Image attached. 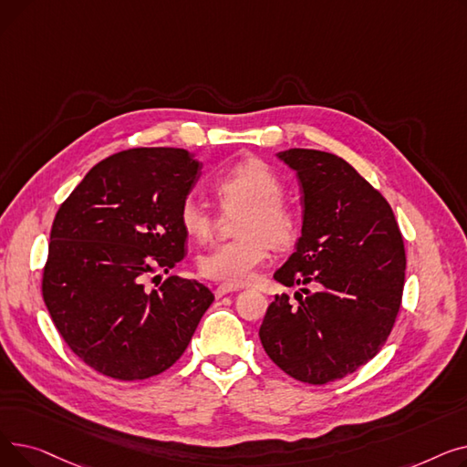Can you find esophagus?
<instances>
[{
  "mask_svg": "<svg viewBox=\"0 0 467 467\" xmlns=\"http://www.w3.org/2000/svg\"><path fill=\"white\" fill-rule=\"evenodd\" d=\"M233 291H238V287H233V285H219L213 293H215V297L219 299V297L229 296V293H233Z\"/></svg>",
  "mask_w": 467,
  "mask_h": 467,
  "instance_id": "1",
  "label": "esophagus"
}]
</instances>
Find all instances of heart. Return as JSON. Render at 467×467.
I'll list each match as a JSON object with an SVG mask.
<instances>
[{
	"mask_svg": "<svg viewBox=\"0 0 467 467\" xmlns=\"http://www.w3.org/2000/svg\"><path fill=\"white\" fill-rule=\"evenodd\" d=\"M213 191L223 208L246 206L236 223L234 240L221 242L199 257V273L225 285L248 284L255 268L266 259L268 244L285 248L296 240L297 219L280 202L282 182L276 171L259 159L242 161L213 182ZM183 231L204 240L213 227V215L208 206L196 199H187L180 208Z\"/></svg>",
	"mask_w": 467,
	"mask_h": 467,
	"instance_id": "1",
	"label": "heart"
}]
</instances>
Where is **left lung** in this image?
<instances>
[{
  "mask_svg": "<svg viewBox=\"0 0 467 467\" xmlns=\"http://www.w3.org/2000/svg\"><path fill=\"white\" fill-rule=\"evenodd\" d=\"M276 159L297 174L303 229L275 280L301 293L299 305L287 293L275 297L259 338L284 373L326 384L384 347L401 306L403 238L384 196L345 159L297 147Z\"/></svg>",
  "mask_w": 467,
  "mask_h": 467,
  "instance_id": "8db88e82",
  "label": "left lung"
}]
</instances>
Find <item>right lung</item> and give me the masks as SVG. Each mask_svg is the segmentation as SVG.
<instances>
[{"mask_svg": "<svg viewBox=\"0 0 467 467\" xmlns=\"http://www.w3.org/2000/svg\"><path fill=\"white\" fill-rule=\"evenodd\" d=\"M202 162L176 147H138L88 170L58 208L43 299L66 345L94 371L143 380L174 365L213 303L196 280L166 278L185 257L180 208Z\"/></svg>", "mask_w": 467, "mask_h": 467, "instance_id": "obj_1", "label": "right lung"}]
</instances>
